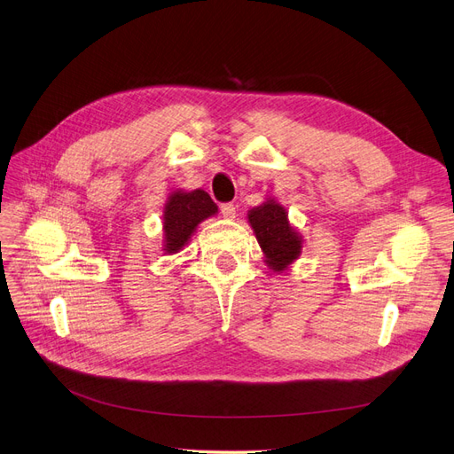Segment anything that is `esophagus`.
Masks as SVG:
<instances>
[{
  "label": "esophagus",
  "mask_w": 454,
  "mask_h": 454,
  "mask_svg": "<svg viewBox=\"0 0 454 454\" xmlns=\"http://www.w3.org/2000/svg\"><path fill=\"white\" fill-rule=\"evenodd\" d=\"M236 206H233V204H223L221 206V213H223V216L224 218H233V216H236Z\"/></svg>",
  "instance_id": "esophagus-1"
}]
</instances>
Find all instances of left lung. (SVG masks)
Here are the masks:
<instances>
[{
    "instance_id": "obj_1",
    "label": "left lung",
    "mask_w": 454,
    "mask_h": 454,
    "mask_svg": "<svg viewBox=\"0 0 454 454\" xmlns=\"http://www.w3.org/2000/svg\"><path fill=\"white\" fill-rule=\"evenodd\" d=\"M265 263L275 273H284L301 256L303 238L290 224L288 211L275 198H267L263 204L247 213Z\"/></svg>"
}]
</instances>
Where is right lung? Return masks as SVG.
Here are the masks:
<instances>
[{
	"instance_id": "obj_1",
	"label": "right lung",
	"mask_w": 454,
	"mask_h": 454,
	"mask_svg": "<svg viewBox=\"0 0 454 454\" xmlns=\"http://www.w3.org/2000/svg\"><path fill=\"white\" fill-rule=\"evenodd\" d=\"M216 213L218 207L206 191H174L162 211L164 254H177L191 241L198 224Z\"/></svg>"
}]
</instances>
